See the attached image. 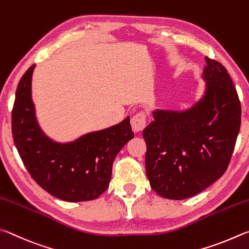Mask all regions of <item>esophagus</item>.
<instances>
[{
    "label": "esophagus",
    "instance_id": "34e87169",
    "mask_svg": "<svg viewBox=\"0 0 249 249\" xmlns=\"http://www.w3.org/2000/svg\"><path fill=\"white\" fill-rule=\"evenodd\" d=\"M146 124V116L144 111L138 112L131 118V127L134 132H140L145 128Z\"/></svg>",
    "mask_w": 249,
    "mask_h": 249
}]
</instances>
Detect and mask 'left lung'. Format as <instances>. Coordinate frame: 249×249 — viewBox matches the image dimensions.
Masks as SVG:
<instances>
[{"mask_svg": "<svg viewBox=\"0 0 249 249\" xmlns=\"http://www.w3.org/2000/svg\"><path fill=\"white\" fill-rule=\"evenodd\" d=\"M202 98L184 111H153L143 130L151 188L163 198L198 195L225 173L241 128V103L230 74L206 56Z\"/></svg>", "mask_w": 249, "mask_h": 249, "instance_id": "left-lung-1", "label": "left lung"}]
</instances>
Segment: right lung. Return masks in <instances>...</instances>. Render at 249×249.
Segmentation results:
<instances>
[{"label":"right lung","mask_w":249,"mask_h":249,"mask_svg":"<svg viewBox=\"0 0 249 249\" xmlns=\"http://www.w3.org/2000/svg\"><path fill=\"white\" fill-rule=\"evenodd\" d=\"M35 64L21 76L12 110L13 139L34 180L47 193L69 202L98 198L108 188L113 160L134 137L130 118L69 143L48 138L38 124L32 99Z\"/></svg>","instance_id":"add662e5"}]
</instances>
